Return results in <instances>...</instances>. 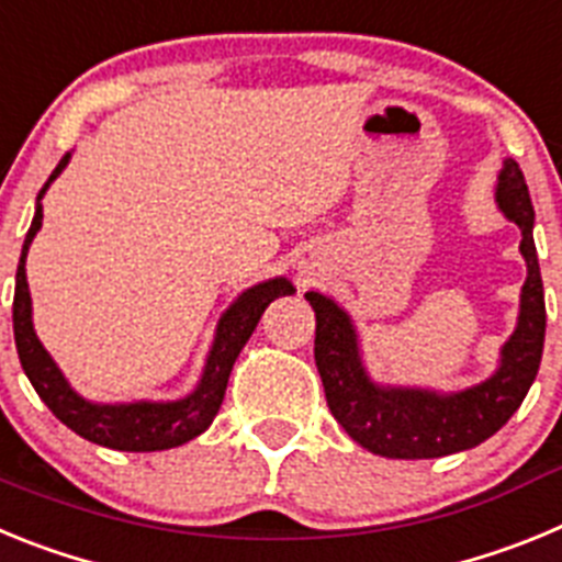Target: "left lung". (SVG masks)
Instances as JSON below:
<instances>
[{
    "mask_svg": "<svg viewBox=\"0 0 562 562\" xmlns=\"http://www.w3.org/2000/svg\"><path fill=\"white\" fill-rule=\"evenodd\" d=\"M506 220L520 227L526 258L524 295L515 335L501 351V369L475 389L439 396L434 391L380 389L369 380L357 355V335L349 315L329 297L306 292L315 310V362L324 380L326 402L346 434L366 450L389 459H439L481 445L501 430L532 389L543 357L546 301L535 250V207L524 171L504 162L495 191Z\"/></svg>",
    "mask_w": 562,
    "mask_h": 562,
    "instance_id": "obj_1",
    "label": "left lung"
}]
</instances>
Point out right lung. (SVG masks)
<instances>
[{
	"label": "right lung",
	"mask_w": 562,
	"mask_h": 562,
	"mask_svg": "<svg viewBox=\"0 0 562 562\" xmlns=\"http://www.w3.org/2000/svg\"><path fill=\"white\" fill-rule=\"evenodd\" d=\"M67 160L69 151L64 154L56 171L49 173V180L38 191L36 216H33V225H30L27 238H24L22 258H19L16 292H13V337H16V351L24 374L33 382V389L42 396L44 405L69 430H76L78 436L95 441V445L112 450H128V453H151V450H168L177 448V445H186L193 436L207 430V425L220 411L222 400H225L227 376H231L238 351L245 349V342L250 340L252 329L261 321L267 306L278 295H290L292 284L286 278H272V281H265V284L252 286V290L238 295L236 304L222 315L202 382L186 400L132 402V405H95V402H87L69 389L61 371L56 369L53 357L44 351L36 331H33L27 276H24V258H27L30 241L42 227V196L49 182L56 180L61 168L67 166Z\"/></svg>",
	"instance_id": "1"
}]
</instances>
